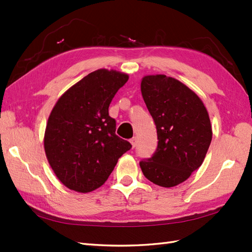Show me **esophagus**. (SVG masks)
<instances>
[{
    "label": "esophagus",
    "instance_id": "obj_1",
    "mask_svg": "<svg viewBox=\"0 0 252 252\" xmlns=\"http://www.w3.org/2000/svg\"><path fill=\"white\" fill-rule=\"evenodd\" d=\"M130 143H131V145H132V147L134 148L135 146H136V137H132L131 140H130Z\"/></svg>",
    "mask_w": 252,
    "mask_h": 252
}]
</instances>
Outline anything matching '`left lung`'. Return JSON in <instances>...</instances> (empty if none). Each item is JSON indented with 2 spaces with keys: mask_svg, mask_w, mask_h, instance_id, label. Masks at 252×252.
<instances>
[{
  "mask_svg": "<svg viewBox=\"0 0 252 252\" xmlns=\"http://www.w3.org/2000/svg\"><path fill=\"white\" fill-rule=\"evenodd\" d=\"M141 91L158 137L156 152L141 160V169L159 186L179 185L200 167L210 146L208 111L190 89L164 74L144 77Z\"/></svg>",
  "mask_w": 252,
  "mask_h": 252,
  "instance_id": "obj_1",
  "label": "left lung"
}]
</instances>
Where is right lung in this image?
Here are the masks:
<instances>
[{
  "mask_svg": "<svg viewBox=\"0 0 252 252\" xmlns=\"http://www.w3.org/2000/svg\"><path fill=\"white\" fill-rule=\"evenodd\" d=\"M129 77L99 69L57 100L46 125L44 148L54 173L68 189L92 191L103 185L132 145L116 134L112 98Z\"/></svg>",
  "mask_w": 252,
  "mask_h": 252,
  "instance_id": "add662e5",
  "label": "right lung"
}]
</instances>
